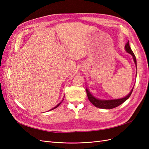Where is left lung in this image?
I'll return each instance as SVG.
<instances>
[{
  "label": "left lung",
  "mask_w": 149,
  "mask_h": 149,
  "mask_svg": "<svg viewBox=\"0 0 149 149\" xmlns=\"http://www.w3.org/2000/svg\"><path fill=\"white\" fill-rule=\"evenodd\" d=\"M125 50L126 52L132 55L133 59L134 60V62L136 67V57L134 55V53H133V52L131 49L130 47L129 41H128L127 44L125 45ZM133 89V87L132 88V91H130V93L127 96L125 97L121 98V99H117V100H100V99H97L93 96L92 94L89 92V90L87 89H86V93H87V97H88L89 100L94 106L101 109H113L117 107L118 106H120L122 103H123L125 101H127L130 97V95L132 94Z\"/></svg>",
  "instance_id": "left-lung-1"
}]
</instances>
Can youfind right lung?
<instances>
[{
	"label": "right lung",
	"mask_w": 149,
	"mask_h": 149,
	"mask_svg": "<svg viewBox=\"0 0 149 149\" xmlns=\"http://www.w3.org/2000/svg\"><path fill=\"white\" fill-rule=\"evenodd\" d=\"M61 102H60V103H59V104H57V105H56V106H55V107H54V108H52V109H50V110H52V109H55L56 108H57V107H58V106H59V105H60V104H61ZM50 110H49V111H50Z\"/></svg>",
	"instance_id": "add662e5"
}]
</instances>
